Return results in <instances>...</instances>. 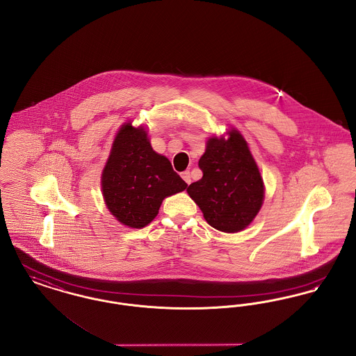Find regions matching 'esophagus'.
Here are the masks:
<instances>
[{"label":"esophagus","mask_w":356,"mask_h":356,"mask_svg":"<svg viewBox=\"0 0 356 356\" xmlns=\"http://www.w3.org/2000/svg\"><path fill=\"white\" fill-rule=\"evenodd\" d=\"M181 177L184 178V181L186 182L187 185H190V182H191V177H190V171H188V170L184 171V172L181 174Z\"/></svg>","instance_id":"obj_1"}]
</instances>
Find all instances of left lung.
Instances as JSON below:
<instances>
[{"instance_id":"8db88e82","label":"left lung","mask_w":356,"mask_h":356,"mask_svg":"<svg viewBox=\"0 0 356 356\" xmlns=\"http://www.w3.org/2000/svg\"><path fill=\"white\" fill-rule=\"evenodd\" d=\"M229 138L211 136L198 166L202 178L187 187L207 224L225 233H237L261 209L264 181L246 140L237 130Z\"/></svg>"}]
</instances>
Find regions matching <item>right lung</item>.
<instances>
[{
  "mask_svg": "<svg viewBox=\"0 0 356 356\" xmlns=\"http://www.w3.org/2000/svg\"><path fill=\"white\" fill-rule=\"evenodd\" d=\"M186 187L169 159L152 150L145 127L131 123L120 127L102 172L106 205L120 224L145 227L166 197Z\"/></svg>",
  "mask_w": 356,
  "mask_h": 356,
  "instance_id": "right-lung-1",
  "label": "right lung"
}]
</instances>
